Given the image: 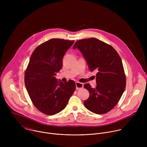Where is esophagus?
Wrapping results in <instances>:
<instances>
[{
  "instance_id": "obj_1",
  "label": "esophagus",
  "mask_w": 147,
  "mask_h": 147,
  "mask_svg": "<svg viewBox=\"0 0 147 147\" xmlns=\"http://www.w3.org/2000/svg\"><path fill=\"white\" fill-rule=\"evenodd\" d=\"M76 90H78L81 89L83 87V84L81 83L80 82H76Z\"/></svg>"
}]
</instances>
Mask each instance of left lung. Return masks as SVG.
Here are the masks:
<instances>
[{
	"label": "left lung",
	"mask_w": 147,
	"mask_h": 147,
	"mask_svg": "<svg viewBox=\"0 0 147 147\" xmlns=\"http://www.w3.org/2000/svg\"><path fill=\"white\" fill-rule=\"evenodd\" d=\"M76 48L85 58L90 71L97 72L96 88L88 83L84 86L90 93L84 105L94 113H107L116 105L125 88L121 59L112 46L95 38L77 40L73 46Z\"/></svg>",
	"instance_id": "8db88e82"
}]
</instances>
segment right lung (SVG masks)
Instances as JSON below:
<instances>
[{"instance_id":"1","label":"right lung","mask_w":147,"mask_h":147,"mask_svg":"<svg viewBox=\"0 0 147 147\" xmlns=\"http://www.w3.org/2000/svg\"><path fill=\"white\" fill-rule=\"evenodd\" d=\"M74 42L51 39L36 47L31 55L25 72V85L34 105L43 113L51 116L63 110L76 90L74 81L65 83L55 77Z\"/></svg>"}]
</instances>
